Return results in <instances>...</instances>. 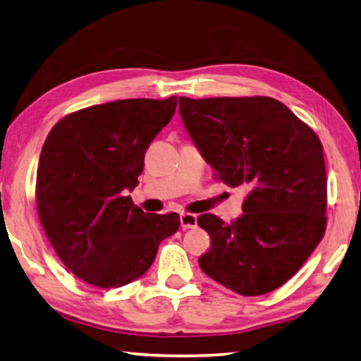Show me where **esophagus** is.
<instances>
[{"mask_svg": "<svg viewBox=\"0 0 361 361\" xmlns=\"http://www.w3.org/2000/svg\"><path fill=\"white\" fill-rule=\"evenodd\" d=\"M180 222L183 228H195L197 227V216L190 213H181L180 214Z\"/></svg>", "mask_w": 361, "mask_h": 361, "instance_id": "obj_1", "label": "esophagus"}]
</instances>
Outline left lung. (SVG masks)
Instances as JSON below:
<instances>
[{"label": "left lung", "instance_id": "left-lung-1", "mask_svg": "<svg viewBox=\"0 0 361 361\" xmlns=\"http://www.w3.org/2000/svg\"><path fill=\"white\" fill-rule=\"evenodd\" d=\"M190 139L216 178L249 188L231 224L197 219L211 247L202 271L241 295L277 289L298 272L326 233L327 176L316 133L271 97H180Z\"/></svg>", "mask_w": 361, "mask_h": 361}]
</instances>
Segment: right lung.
<instances>
[{"mask_svg":"<svg viewBox=\"0 0 361 361\" xmlns=\"http://www.w3.org/2000/svg\"><path fill=\"white\" fill-rule=\"evenodd\" d=\"M176 97L130 98L61 118L42 148L35 202L48 241L67 269L98 288L144 275L180 216L148 214L126 190L137 186L144 157L171 122Z\"/></svg>","mask_w":361,"mask_h":361,"instance_id":"add662e5","label":"right lung"}]
</instances>
